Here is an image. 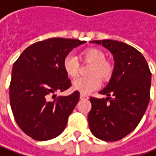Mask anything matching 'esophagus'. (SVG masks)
Wrapping results in <instances>:
<instances>
[{
  "mask_svg": "<svg viewBox=\"0 0 156 156\" xmlns=\"http://www.w3.org/2000/svg\"><path fill=\"white\" fill-rule=\"evenodd\" d=\"M88 96L86 94H84V93H81L80 94V99H88Z\"/></svg>",
  "mask_w": 156,
  "mask_h": 156,
  "instance_id": "34e87169",
  "label": "esophagus"
}]
</instances>
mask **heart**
<instances>
[{"mask_svg":"<svg viewBox=\"0 0 156 156\" xmlns=\"http://www.w3.org/2000/svg\"><path fill=\"white\" fill-rule=\"evenodd\" d=\"M82 59L92 64L90 70L91 77L88 78H78L73 81L72 88L84 94H88L91 91L98 89L100 86V77L102 80L107 81L112 77L113 67L106 61L105 53L98 49H89L81 54ZM64 69L66 74L74 78L78 75L79 69V62L78 58L70 53L64 59Z\"/></svg>","mask_w":156,"mask_h":156,"instance_id":"1","label":"heart"}]
</instances>
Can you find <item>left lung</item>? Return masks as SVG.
Instances as JSON below:
<instances>
[{
    "label": "left lung",
    "instance_id": "1",
    "mask_svg": "<svg viewBox=\"0 0 156 156\" xmlns=\"http://www.w3.org/2000/svg\"><path fill=\"white\" fill-rule=\"evenodd\" d=\"M113 57L114 67L109 83L100 94L90 98L88 122L91 133L105 141H115L133 132L142 119L150 99L151 72L143 55L128 44L101 40Z\"/></svg>",
    "mask_w": 156,
    "mask_h": 156
}]
</instances>
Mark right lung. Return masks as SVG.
<instances>
[{
  "mask_svg": "<svg viewBox=\"0 0 156 156\" xmlns=\"http://www.w3.org/2000/svg\"><path fill=\"white\" fill-rule=\"evenodd\" d=\"M85 41L50 38L29 46L13 65L9 86L12 112L17 125L37 140H48L65 130L79 99V91L58 96L70 88L64 59Z\"/></svg>",
  "mask_w": 156,
  "mask_h": 156,
  "instance_id": "obj_1",
  "label": "right lung"
}]
</instances>
